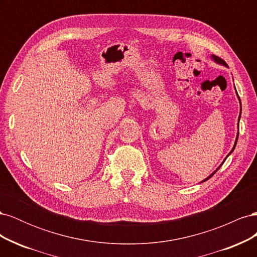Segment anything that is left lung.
<instances>
[{"label": "left lung", "mask_w": 257, "mask_h": 257, "mask_svg": "<svg viewBox=\"0 0 257 257\" xmlns=\"http://www.w3.org/2000/svg\"><path fill=\"white\" fill-rule=\"evenodd\" d=\"M211 58L213 59V61H214V62H216V63H217V64H221V65H224V66H227V64H226V62H225L224 60H222L221 58H219V57H216V56H213V54H212V56H211ZM236 93H237V91H236ZM237 95H238V93H237ZM238 98H239V95H238ZM239 100H240V98H239ZM240 105H241V102H240ZM240 115H241V108H240ZM240 115H239V119H238V128H239V120H240ZM238 136H239V132H238V133H237V137H236V141H235V145H234V147H232V149H231V151H230V152L228 153V155H229V154H231V152L235 150V147H236V145H237V141H238ZM228 155H227V157H228ZM227 157H226V158H225V160H226V159H227ZM225 160L223 161V163L225 162ZM223 163H222V164H221V165H220L219 167H217V168H216V169L214 170V172H213V173H212L211 175H210L209 177H207V178L205 179V180H203V181H201V182H204V181H207L209 178H211V177H212V176H213V175H214V174H215V173L217 172V170H219V168H220V167H221V166L223 165Z\"/></svg>", "instance_id": "8db88e82"}]
</instances>
